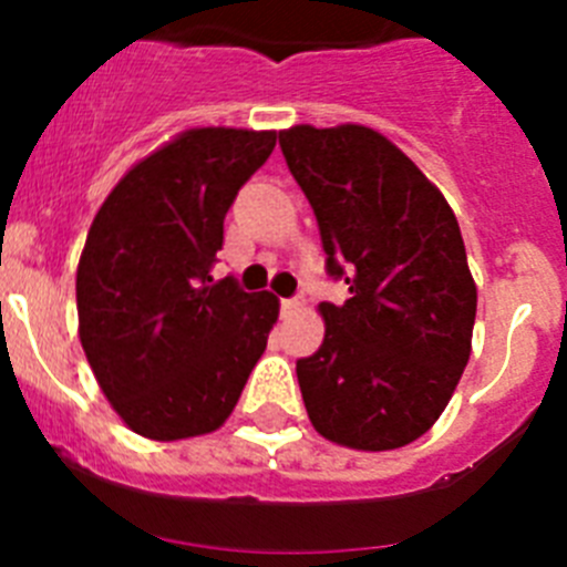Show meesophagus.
I'll return each instance as SVG.
<instances>
[{
	"mask_svg": "<svg viewBox=\"0 0 567 567\" xmlns=\"http://www.w3.org/2000/svg\"><path fill=\"white\" fill-rule=\"evenodd\" d=\"M300 307H303V303H300V298H284V300H280V312H284V315H295Z\"/></svg>",
	"mask_w": 567,
	"mask_h": 567,
	"instance_id": "esophagus-1",
	"label": "esophagus"
}]
</instances>
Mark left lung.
<instances>
[{
    "mask_svg": "<svg viewBox=\"0 0 567 567\" xmlns=\"http://www.w3.org/2000/svg\"><path fill=\"white\" fill-rule=\"evenodd\" d=\"M318 218L343 307L320 303L327 334L298 360L315 432L389 452L437 423L471 354L477 287L452 207L417 164L363 124L278 133Z\"/></svg>",
    "mask_w": 567,
    "mask_h": 567,
    "instance_id": "1",
    "label": "left lung"
}]
</instances>
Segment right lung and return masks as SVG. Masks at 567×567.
I'll use <instances>...</instances> for the list:
<instances>
[{"label":"right lung","mask_w":567,"mask_h":567,"mask_svg":"<svg viewBox=\"0 0 567 567\" xmlns=\"http://www.w3.org/2000/svg\"><path fill=\"white\" fill-rule=\"evenodd\" d=\"M275 142V130H184L130 167L90 224L79 340L104 398L142 437L221 429L267 349L278 298L209 269L224 215Z\"/></svg>","instance_id":"obj_1"}]
</instances>
